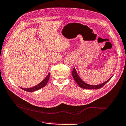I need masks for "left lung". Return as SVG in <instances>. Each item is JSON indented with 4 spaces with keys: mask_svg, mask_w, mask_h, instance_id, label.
Returning <instances> with one entry per match:
<instances>
[{
    "mask_svg": "<svg viewBox=\"0 0 126 126\" xmlns=\"http://www.w3.org/2000/svg\"><path fill=\"white\" fill-rule=\"evenodd\" d=\"M72 76L73 78H74L75 80L76 81V82L77 83V84L80 87L84 89H100L101 87H102L103 86H104L105 84H106L108 81H109L112 77H110L109 79H108L107 81H105L104 83L100 84V85H89L87 84L86 83H85V82L81 79L80 78V77L78 76V75L77 74V73L76 72V70L75 68H74L73 69V71L72 72Z\"/></svg>",
    "mask_w": 126,
    "mask_h": 126,
    "instance_id": "obj_1",
    "label": "left lung"
}]
</instances>
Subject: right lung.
I'll use <instances>...</instances> for the list:
<instances>
[{"mask_svg":"<svg viewBox=\"0 0 126 126\" xmlns=\"http://www.w3.org/2000/svg\"><path fill=\"white\" fill-rule=\"evenodd\" d=\"M49 77H50V74L49 73L48 75H47V76L46 77V78L44 79L43 80H42L41 82L40 83H39V84H37V85L33 87H31V88H27V89H23L21 87V89L23 90L26 91H27V92H34V91H37L38 90H39L40 89L42 88V87H45L47 84L48 81L49 79Z\"/></svg>","mask_w":126,"mask_h":126,"instance_id":"add662e5","label":"right lung"}]
</instances>
